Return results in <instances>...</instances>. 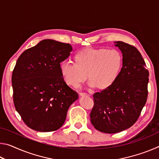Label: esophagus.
Here are the masks:
<instances>
[{
    "instance_id": "obj_1",
    "label": "esophagus",
    "mask_w": 159,
    "mask_h": 159,
    "mask_svg": "<svg viewBox=\"0 0 159 159\" xmlns=\"http://www.w3.org/2000/svg\"><path fill=\"white\" fill-rule=\"evenodd\" d=\"M80 96H81V97H89L90 95H89V94H87V93H80Z\"/></svg>"
}]
</instances>
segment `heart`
I'll use <instances>...</instances> for the list:
<instances>
[{
    "mask_svg": "<svg viewBox=\"0 0 159 159\" xmlns=\"http://www.w3.org/2000/svg\"><path fill=\"white\" fill-rule=\"evenodd\" d=\"M75 63L63 61L60 69L64 80L77 88L87 77L96 89L104 90L117 80L123 66V57L118 51L107 48H86L74 55Z\"/></svg>",
    "mask_w": 159,
    "mask_h": 159,
    "instance_id": "obj_1",
    "label": "heart"
}]
</instances>
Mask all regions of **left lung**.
Segmentation results:
<instances>
[{
  "label": "left lung",
  "mask_w": 159,
  "mask_h": 159,
  "mask_svg": "<svg viewBox=\"0 0 159 159\" xmlns=\"http://www.w3.org/2000/svg\"><path fill=\"white\" fill-rule=\"evenodd\" d=\"M114 43L122 52V69L111 87L94 94L90 114L95 128L109 134L130 128L138 119L147 102L149 75L135 47L122 41Z\"/></svg>",
  "instance_id": "1"
}]
</instances>
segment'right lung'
<instances>
[{
    "label": "right lung",
    "instance_id": "add662e5",
    "mask_svg": "<svg viewBox=\"0 0 159 159\" xmlns=\"http://www.w3.org/2000/svg\"><path fill=\"white\" fill-rule=\"evenodd\" d=\"M72 47L52 39L40 41L19 57L12 71L13 101L25 124L34 130H58L79 98L61 76L60 64Z\"/></svg>",
    "mask_w": 159,
    "mask_h": 159
}]
</instances>
